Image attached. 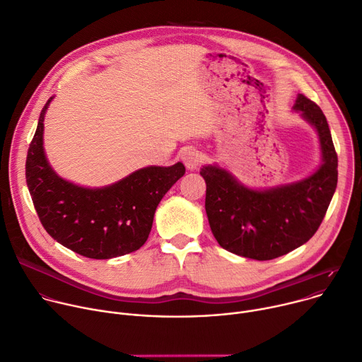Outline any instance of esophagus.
<instances>
[{
	"label": "esophagus",
	"mask_w": 362,
	"mask_h": 362,
	"mask_svg": "<svg viewBox=\"0 0 362 362\" xmlns=\"http://www.w3.org/2000/svg\"><path fill=\"white\" fill-rule=\"evenodd\" d=\"M182 160L185 163V166L189 169V170H194L199 168V164L202 163V156L201 153L196 150V148H187L185 150L183 156H182Z\"/></svg>",
	"instance_id": "1"
}]
</instances>
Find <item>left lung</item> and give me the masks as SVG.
Here are the masks:
<instances>
[{
	"instance_id": "1",
	"label": "left lung",
	"mask_w": 362,
	"mask_h": 362,
	"mask_svg": "<svg viewBox=\"0 0 362 362\" xmlns=\"http://www.w3.org/2000/svg\"><path fill=\"white\" fill-rule=\"evenodd\" d=\"M294 111L316 129L322 164L309 177L264 190L250 189L219 166H204L205 209L218 244L241 257L266 261L308 243L320 226L338 183V156L322 110L299 93Z\"/></svg>"
}]
</instances>
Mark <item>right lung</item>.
<instances>
[{"instance_id": "add662e5", "label": "right lung", "mask_w": 362, "mask_h": 362, "mask_svg": "<svg viewBox=\"0 0 362 362\" xmlns=\"http://www.w3.org/2000/svg\"><path fill=\"white\" fill-rule=\"evenodd\" d=\"M43 107L25 160L27 187L47 234L83 257L108 259L137 251L148 238L163 196L185 175L179 161L148 166L104 187H82L50 168L43 148Z\"/></svg>"}]
</instances>
